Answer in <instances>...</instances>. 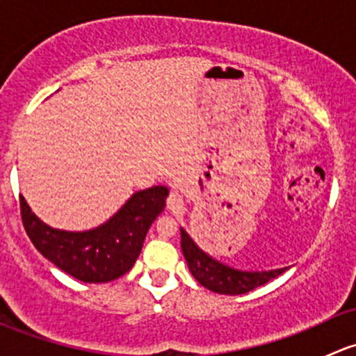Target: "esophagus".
<instances>
[{"label":"esophagus","instance_id":"34e87169","mask_svg":"<svg viewBox=\"0 0 356 356\" xmlns=\"http://www.w3.org/2000/svg\"><path fill=\"white\" fill-rule=\"evenodd\" d=\"M186 203H184V198H182L181 195H179L177 191H172L170 195H168L167 198V208L170 211H174V213H181L182 210H184Z\"/></svg>","mask_w":356,"mask_h":356}]
</instances>
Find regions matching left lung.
I'll return each mask as SVG.
<instances>
[{
  "instance_id": "left-lung-1",
  "label": "left lung",
  "mask_w": 356,
  "mask_h": 356,
  "mask_svg": "<svg viewBox=\"0 0 356 356\" xmlns=\"http://www.w3.org/2000/svg\"><path fill=\"white\" fill-rule=\"evenodd\" d=\"M181 248L193 277H195L203 288L218 294L236 296V294L250 293V291L267 284L268 281H272V279H275L277 275H281L282 272H286V268L268 272L234 270V268L218 264L217 260H213V258L208 257L207 253H203V251L195 245V241L189 238L188 232L182 231V229Z\"/></svg>"
}]
</instances>
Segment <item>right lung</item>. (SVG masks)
<instances>
[{"label":"right lung","mask_w":356,"mask_h":356,"mask_svg":"<svg viewBox=\"0 0 356 356\" xmlns=\"http://www.w3.org/2000/svg\"><path fill=\"white\" fill-rule=\"evenodd\" d=\"M167 196L168 189L163 186L136 193L106 224L88 232L48 227L32 213L24 196H20V215L25 232L42 257L79 281L102 284L131 270Z\"/></svg>","instance_id":"obj_1"}]
</instances>
